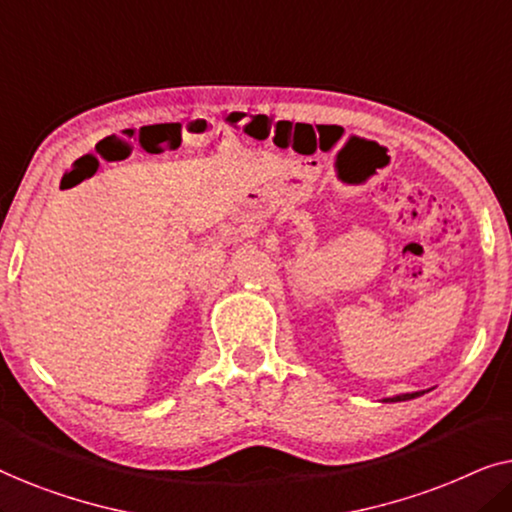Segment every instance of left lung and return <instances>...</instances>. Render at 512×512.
<instances>
[{
	"mask_svg": "<svg viewBox=\"0 0 512 512\" xmlns=\"http://www.w3.org/2000/svg\"><path fill=\"white\" fill-rule=\"evenodd\" d=\"M422 394V391H415V394H398V396H394V398H384V401L387 403H398V401H410V398H415V396H419Z\"/></svg>",
	"mask_w": 512,
	"mask_h": 512,
	"instance_id": "1",
	"label": "left lung"
}]
</instances>
